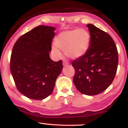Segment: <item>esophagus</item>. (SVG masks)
Instances as JSON below:
<instances>
[{
	"mask_svg": "<svg viewBox=\"0 0 128 128\" xmlns=\"http://www.w3.org/2000/svg\"><path fill=\"white\" fill-rule=\"evenodd\" d=\"M68 64H69V62L67 61H66V60H64V61H63V66H67L68 65Z\"/></svg>",
	"mask_w": 128,
	"mask_h": 128,
	"instance_id": "obj_1",
	"label": "esophagus"
}]
</instances>
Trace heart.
Returning <instances> with one entry per match:
<instances>
[{"instance_id": "heart-1", "label": "heart", "mask_w": 128, "mask_h": 128, "mask_svg": "<svg viewBox=\"0 0 128 128\" xmlns=\"http://www.w3.org/2000/svg\"><path fill=\"white\" fill-rule=\"evenodd\" d=\"M90 42V36L86 30L76 29L61 32L56 37L55 45L52 47V51L58 56L61 55L60 50H64L69 58H80L87 51Z\"/></svg>"}]
</instances>
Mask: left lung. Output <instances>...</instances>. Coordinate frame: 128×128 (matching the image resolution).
Masks as SVG:
<instances>
[{"label":"left lung","instance_id":"left-lung-1","mask_svg":"<svg viewBox=\"0 0 128 128\" xmlns=\"http://www.w3.org/2000/svg\"><path fill=\"white\" fill-rule=\"evenodd\" d=\"M90 46L82 56L72 61L75 70L73 82L84 94L93 96L105 91L112 82L118 58L115 42L106 32L88 24Z\"/></svg>","mask_w":128,"mask_h":128}]
</instances>
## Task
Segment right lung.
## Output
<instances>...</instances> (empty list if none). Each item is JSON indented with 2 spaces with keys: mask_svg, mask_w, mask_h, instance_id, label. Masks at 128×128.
<instances>
[{
  "mask_svg": "<svg viewBox=\"0 0 128 128\" xmlns=\"http://www.w3.org/2000/svg\"><path fill=\"white\" fill-rule=\"evenodd\" d=\"M55 29L37 26L20 36L13 47L11 73L18 90L30 99L50 96L62 70V60L55 62L49 56Z\"/></svg>",
  "mask_w": 128,
  "mask_h": 128,
  "instance_id": "obj_1",
  "label": "right lung"
}]
</instances>
